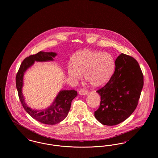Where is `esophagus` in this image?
<instances>
[{
  "instance_id": "obj_1",
  "label": "esophagus",
  "mask_w": 158,
  "mask_h": 158,
  "mask_svg": "<svg viewBox=\"0 0 158 158\" xmlns=\"http://www.w3.org/2000/svg\"><path fill=\"white\" fill-rule=\"evenodd\" d=\"M88 93V91L86 89H82L81 90H79V95H87Z\"/></svg>"
}]
</instances>
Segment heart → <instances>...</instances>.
Returning <instances> with one entry per match:
<instances>
[{"label":"heart","instance_id":"obj_1","mask_svg":"<svg viewBox=\"0 0 158 158\" xmlns=\"http://www.w3.org/2000/svg\"><path fill=\"white\" fill-rule=\"evenodd\" d=\"M73 63L68 65L69 76L73 80H79L84 72L85 79L95 88L104 86L113 75L115 60L109 53L85 50L76 53Z\"/></svg>","mask_w":158,"mask_h":158}]
</instances>
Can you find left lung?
<instances>
[{
    "label": "left lung",
    "mask_w": 158,
    "mask_h": 158,
    "mask_svg": "<svg viewBox=\"0 0 158 158\" xmlns=\"http://www.w3.org/2000/svg\"><path fill=\"white\" fill-rule=\"evenodd\" d=\"M115 69L110 81L97 92L101 97L96 119L106 126L126 120L135 110L143 87V75L138 62L121 53L115 61Z\"/></svg>",
    "instance_id": "left-lung-1"
}]
</instances>
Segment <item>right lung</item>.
Returning a JSON list of instances; mask_svg holds the SVG:
<instances>
[{"label": "right lung", "mask_w": 158, "mask_h": 158, "mask_svg": "<svg viewBox=\"0 0 158 158\" xmlns=\"http://www.w3.org/2000/svg\"><path fill=\"white\" fill-rule=\"evenodd\" d=\"M57 53L40 52L25 58L21 63L16 76V86L18 96L25 110L35 120L48 125L59 123L68 115L72 100L77 95L75 90H60L52 105L43 110H33L27 105L23 96V77L25 72L35 61H53Z\"/></svg>", "instance_id": "1"}]
</instances>
